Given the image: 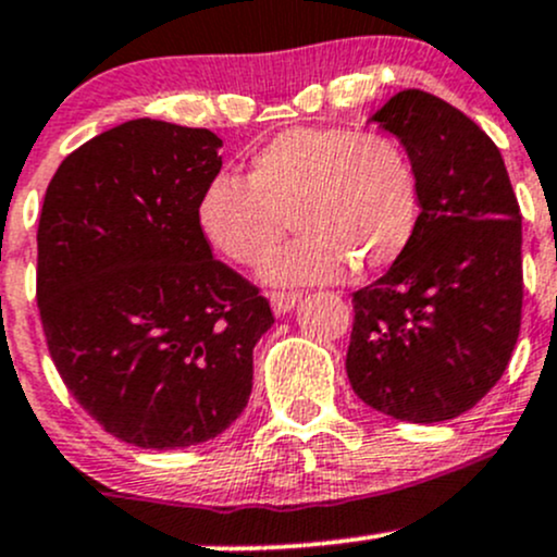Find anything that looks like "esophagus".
I'll list each match as a JSON object with an SVG mask.
<instances>
[{
	"label": "esophagus",
	"instance_id": "34e87169",
	"mask_svg": "<svg viewBox=\"0 0 557 557\" xmlns=\"http://www.w3.org/2000/svg\"><path fill=\"white\" fill-rule=\"evenodd\" d=\"M300 292H284V289H276L271 292V305H273V313L276 315H284L289 313L292 308H295L297 302H300Z\"/></svg>",
	"mask_w": 557,
	"mask_h": 557
}]
</instances>
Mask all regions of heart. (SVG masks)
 I'll return each instance as SVG.
<instances>
[{
    "instance_id": "heart-1",
    "label": "heart",
    "mask_w": 557,
    "mask_h": 557,
    "mask_svg": "<svg viewBox=\"0 0 557 557\" xmlns=\"http://www.w3.org/2000/svg\"><path fill=\"white\" fill-rule=\"evenodd\" d=\"M420 185L393 135L345 127H292L252 153L244 181L214 177L201 190L196 223L209 247L236 265H255L284 236L289 247L262 262L276 284H319L348 265L374 273L393 265L414 236Z\"/></svg>"
}]
</instances>
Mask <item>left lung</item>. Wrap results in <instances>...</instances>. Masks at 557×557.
Masks as SVG:
<instances>
[{"mask_svg": "<svg viewBox=\"0 0 557 557\" xmlns=\"http://www.w3.org/2000/svg\"><path fill=\"white\" fill-rule=\"evenodd\" d=\"M420 185L409 247L352 292L348 380L404 422L465 414L505 374L520 332V207L492 137L446 100L404 89L374 113Z\"/></svg>", "mask_w": 557, "mask_h": 557, "instance_id": "1", "label": "left lung"}]
</instances>
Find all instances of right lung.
<instances>
[{
	"label": "right lung",
	"instance_id": "1",
	"mask_svg": "<svg viewBox=\"0 0 557 557\" xmlns=\"http://www.w3.org/2000/svg\"><path fill=\"white\" fill-rule=\"evenodd\" d=\"M220 137L135 119L63 159L37 231L47 350L76 404L140 448L218 438L252 393L273 324L260 289L214 260L196 223Z\"/></svg>",
	"mask_w": 557,
	"mask_h": 557
}]
</instances>
